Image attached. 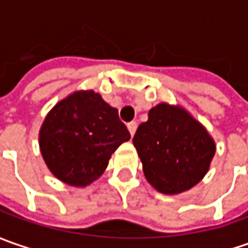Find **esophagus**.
Returning <instances> with one entry per match:
<instances>
[{
  "label": "esophagus",
  "instance_id": "1",
  "mask_svg": "<svg viewBox=\"0 0 248 248\" xmlns=\"http://www.w3.org/2000/svg\"><path fill=\"white\" fill-rule=\"evenodd\" d=\"M128 131L129 134H131V137H134V134H135V131H137V128H138V124L135 123V121H131V123H128Z\"/></svg>",
  "mask_w": 248,
  "mask_h": 248
}]
</instances>
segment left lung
Listing matches in <instances>:
<instances>
[{"label":"left lung","instance_id":"1","mask_svg":"<svg viewBox=\"0 0 248 248\" xmlns=\"http://www.w3.org/2000/svg\"><path fill=\"white\" fill-rule=\"evenodd\" d=\"M143 174L156 190L178 195L197 185L215 155L207 129L181 106L160 103L149 110L132 139Z\"/></svg>","mask_w":248,"mask_h":248}]
</instances>
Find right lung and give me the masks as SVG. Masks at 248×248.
Masks as SVG:
<instances>
[{
	"label": "right lung",
	"instance_id": "add662e5",
	"mask_svg": "<svg viewBox=\"0 0 248 248\" xmlns=\"http://www.w3.org/2000/svg\"><path fill=\"white\" fill-rule=\"evenodd\" d=\"M129 138L119 110L93 91H77L46 114L40 129V149L59 181L87 186L103 174L111 155Z\"/></svg>",
	"mask_w": 248,
	"mask_h": 248
}]
</instances>
